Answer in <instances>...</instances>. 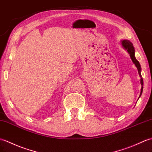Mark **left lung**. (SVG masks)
I'll use <instances>...</instances> for the list:
<instances>
[{"label":"left lung","mask_w":152,"mask_h":152,"mask_svg":"<svg viewBox=\"0 0 152 152\" xmlns=\"http://www.w3.org/2000/svg\"><path fill=\"white\" fill-rule=\"evenodd\" d=\"M121 43L122 45V47H123V48H124L125 50L128 52V53L129 54L130 58H131L132 60L133 63L135 64V65L136 66V67L137 68V70H138V72H139V76L140 77V82L141 84V89H140V93L139 95V98L140 97L141 94L142 93V91H143V80H142V76H141V66L139 62L137 61V59L135 58V48L133 47V45L132 43V42H130L129 41L127 40V39H124V40H122L121 41ZM138 98V99H139Z\"/></svg>","instance_id":"obj_1"}]
</instances>
